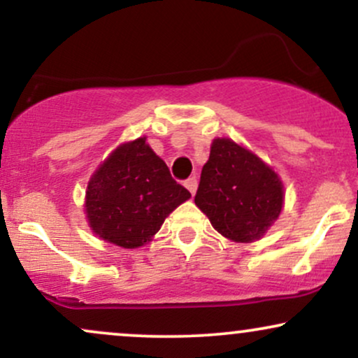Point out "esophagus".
Masks as SVG:
<instances>
[{
    "label": "esophagus",
    "mask_w": 358,
    "mask_h": 358,
    "mask_svg": "<svg viewBox=\"0 0 358 358\" xmlns=\"http://www.w3.org/2000/svg\"><path fill=\"white\" fill-rule=\"evenodd\" d=\"M185 187H187L188 190H190L192 195H195L196 187H199V180H196V176H190V178H188L187 182H185Z\"/></svg>",
    "instance_id": "esophagus-1"
}]
</instances>
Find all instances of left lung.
Returning a JSON list of instances; mask_svg holds the SVG:
<instances>
[{"label": "left lung", "instance_id": "left-lung-1", "mask_svg": "<svg viewBox=\"0 0 358 358\" xmlns=\"http://www.w3.org/2000/svg\"><path fill=\"white\" fill-rule=\"evenodd\" d=\"M285 193L273 168L232 139H213L195 205L234 242L261 239L281 213Z\"/></svg>", "mask_w": 358, "mask_h": 358}]
</instances>
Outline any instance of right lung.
Returning <instances> with one entry per match:
<instances>
[{"label":"right lung","mask_w":358,"mask_h":358,"mask_svg":"<svg viewBox=\"0 0 358 358\" xmlns=\"http://www.w3.org/2000/svg\"><path fill=\"white\" fill-rule=\"evenodd\" d=\"M190 196L146 145V138H138L117 146L89 180L85 213L101 239L136 249L150 242L166 217Z\"/></svg>","instance_id":"right-lung-1"}]
</instances>
